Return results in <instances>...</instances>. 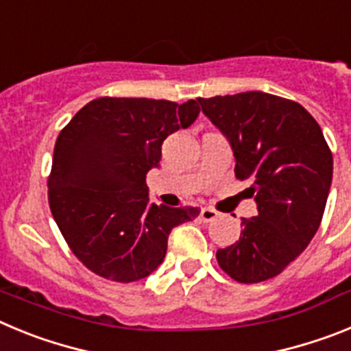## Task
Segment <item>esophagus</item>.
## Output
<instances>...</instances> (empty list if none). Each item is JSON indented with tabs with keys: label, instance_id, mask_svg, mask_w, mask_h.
Wrapping results in <instances>:
<instances>
[{
	"label": "esophagus",
	"instance_id": "1",
	"mask_svg": "<svg viewBox=\"0 0 351 351\" xmlns=\"http://www.w3.org/2000/svg\"><path fill=\"white\" fill-rule=\"evenodd\" d=\"M216 218H218V210L213 209V207H204V209L200 210V219H202V221L209 223Z\"/></svg>",
	"mask_w": 351,
	"mask_h": 351
}]
</instances>
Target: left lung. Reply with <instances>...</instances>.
Here are the masks:
<instances>
[{
  "label": "left lung",
  "mask_w": 351,
  "mask_h": 351,
  "mask_svg": "<svg viewBox=\"0 0 351 351\" xmlns=\"http://www.w3.org/2000/svg\"><path fill=\"white\" fill-rule=\"evenodd\" d=\"M228 138L235 178L253 179L258 216L243 219L241 237L216 251L239 283L271 280L315 237L332 182V153L315 117L297 101L262 91L197 98Z\"/></svg>",
  "instance_id": "1"
}]
</instances>
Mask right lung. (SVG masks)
I'll list each match as a JSON object with an SVG mask.
<instances>
[{"label":"right lung","instance_id":"obj_1","mask_svg":"<svg viewBox=\"0 0 351 351\" xmlns=\"http://www.w3.org/2000/svg\"><path fill=\"white\" fill-rule=\"evenodd\" d=\"M197 101L96 98L61 130L49 176V206L71 253L117 283L138 281L163 262L173 226L197 207L149 202L145 173L170 133L193 125Z\"/></svg>","mask_w":351,"mask_h":351}]
</instances>
